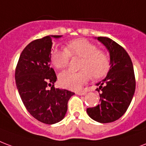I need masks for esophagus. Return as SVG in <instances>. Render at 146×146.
Listing matches in <instances>:
<instances>
[{
  "label": "esophagus",
  "mask_w": 146,
  "mask_h": 146,
  "mask_svg": "<svg viewBox=\"0 0 146 146\" xmlns=\"http://www.w3.org/2000/svg\"><path fill=\"white\" fill-rule=\"evenodd\" d=\"M76 94L77 95H80V96H83V95H85L86 94V92H84V91H80V92H76Z\"/></svg>",
  "instance_id": "esophagus-1"
}]
</instances>
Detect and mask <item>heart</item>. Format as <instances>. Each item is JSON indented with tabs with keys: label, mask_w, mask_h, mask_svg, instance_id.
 I'll use <instances>...</instances> for the list:
<instances>
[{
	"label": "heart",
	"mask_w": 146,
	"mask_h": 146,
	"mask_svg": "<svg viewBox=\"0 0 146 146\" xmlns=\"http://www.w3.org/2000/svg\"><path fill=\"white\" fill-rule=\"evenodd\" d=\"M71 57H81L80 70H66L59 75L62 86L76 90L93 76L100 79L107 75L110 69V59L107 53L98 50L94 43L84 38H79L66 43L65 48L54 47L51 50L50 59L53 65L58 70L66 68Z\"/></svg>",
	"instance_id": "b5f03b06"
}]
</instances>
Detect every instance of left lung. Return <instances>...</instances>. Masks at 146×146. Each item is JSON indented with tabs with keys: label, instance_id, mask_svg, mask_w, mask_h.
<instances>
[{
	"label": "left lung",
	"instance_id": "left-lung-1",
	"mask_svg": "<svg viewBox=\"0 0 146 146\" xmlns=\"http://www.w3.org/2000/svg\"><path fill=\"white\" fill-rule=\"evenodd\" d=\"M110 54V69L106 77L96 85L100 103L95 107L88 108L91 119L101 123L119 119L126 112L135 90V78L129 55L125 50L113 40L99 36Z\"/></svg>",
	"mask_w": 146,
	"mask_h": 146
}]
</instances>
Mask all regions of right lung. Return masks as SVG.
<instances>
[{
  "instance_id": "obj_1",
  "label": "right lung",
  "mask_w": 146,
  "mask_h": 146,
  "mask_svg": "<svg viewBox=\"0 0 146 146\" xmlns=\"http://www.w3.org/2000/svg\"><path fill=\"white\" fill-rule=\"evenodd\" d=\"M32 41L22 51L15 70L17 90L24 106L33 117L45 124L63 119L67 103L74 93L54 86L57 78L50 67L52 37Z\"/></svg>"
}]
</instances>
